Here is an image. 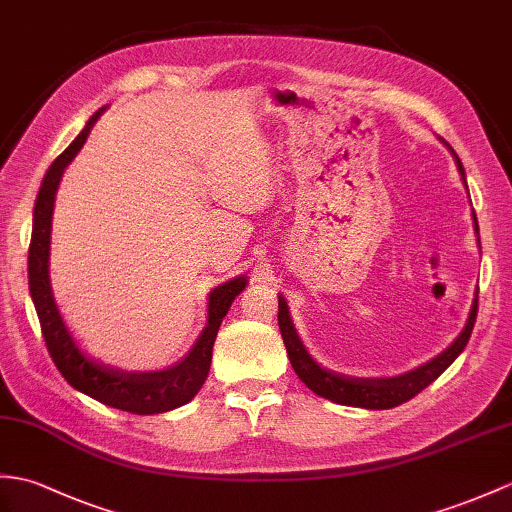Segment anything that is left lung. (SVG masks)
<instances>
[{
    "label": "left lung",
    "mask_w": 512,
    "mask_h": 512,
    "mask_svg": "<svg viewBox=\"0 0 512 512\" xmlns=\"http://www.w3.org/2000/svg\"><path fill=\"white\" fill-rule=\"evenodd\" d=\"M451 154L456 157L458 172L462 176V181H465V168H462L458 154L454 150H451ZM473 222H475V231H478V220H475V213H473ZM475 316H478V299H475L471 305L465 329L460 331V336L451 342V347H447L441 355H436L434 360H430L419 368H414V371H410V373H403L397 377H377V379L338 375L334 371H327V368H323L318 362H314L312 355L307 353V349L303 347L299 334H296L290 312H288V303H285L283 296H279V316L277 318H279L281 338H283L285 349H288L294 373L301 377V382L307 388L316 392V395H320V397L340 403V406H355V408H366V410H388V408H395V406H401V403L410 401L414 395H419L423 388L430 386L434 379L441 375L462 351H465L467 342L471 338L473 325H475Z\"/></svg>",
    "instance_id": "8db88e82"
}]
</instances>
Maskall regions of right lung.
I'll return each mask as SVG.
<instances>
[{"label": "right lung", "instance_id": "obj_1", "mask_svg": "<svg viewBox=\"0 0 512 512\" xmlns=\"http://www.w3.org/2000/svg\"><path fill=\"white\" fill-rule=\"evenodd\" d=\"M102 113L104 109L95 113L87 122V126L82 128V133L71 141L69 148L63 154H58V159L50 165V170H47L41 183L37 205H34L32 240L28 251L30 294L39 314L45 347L50 351L56 368L67 379L69 386L85 392V395L104 403V406L133 414H159L174 410L178 406H185L187 401L194 399L200 386L205 384L211 366L213 342H216L222 318L227 316L235 296L246 288V277H237L233 281L218 285L216 290H211L207 327L202 329V334L198 336L192 351H189L178 364L165 368V371H117V368L91 360L89 355H85V351H80L54 303L47 261H50L52 211L58 183H61L65 168L71 163V159L76 157L82 144H85L93 124L98 122V117Z\"/></svg>", "mask_w": 512, "mask_h": 512}]
</instances>
